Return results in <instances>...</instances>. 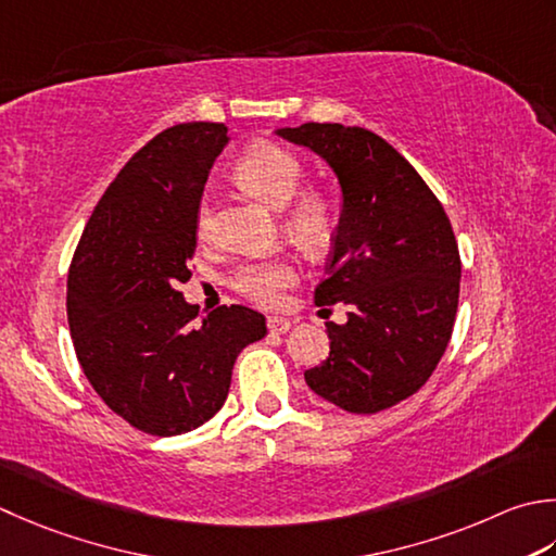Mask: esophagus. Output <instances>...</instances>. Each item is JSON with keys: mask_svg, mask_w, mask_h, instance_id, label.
I'll return each instance as SVG.
<instances>
[{"mask_svg": "<svg viewBox=\"0 0 556 556\" xmlns=\"http://www.w3.org/2000/svg\"><path fill=\"white\" fill-rule=\"evenodd\" d=\"M267 330L275 332V334H285L291 330V320L289 318H281V315H269L267 318Z\"/></svg>", "mask_w": 556, "mask_h": 556, "instance_id": "1", "label": "esophagus"}]
</instances>
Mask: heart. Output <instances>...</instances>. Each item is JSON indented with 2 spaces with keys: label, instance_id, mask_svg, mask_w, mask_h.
I'll return each instance as SVG.
<instances>
[{
  "label": "heart",
  "instance_id": "heart-1",
  "mask_svg": "<svg viewBox=\"0 0 556 556\" xmlns=\"http://www.w3.org/2000/svg\"><path fill=\"white\" fill-rule=\"evenodd\" d=\"M303 173L306 168H303L299 154H293L291 149L277 144V141H255L236 161V180L271 206H286L296 197ZM337 222H340V212H337L332 194L311 188L301 192L298 200L287 207L285 231L306 250H323L330 245ZM210 224L212 210L204 194L198 204V216H194L198 233L204 236L210 231ZM296 281L299 269L289 257L248 260L231 275V287L257 306H275Z\"/></svg>",
  "mask_w": 556,
  "mask_h": 556
}]
</instances>
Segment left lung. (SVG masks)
I'll return each instance as SVG.
<instances>
[{
	"label": "left lung",
	"instance_id": "1",
	"mask_svg": "<svg viewBox=\"0 0 556 556\" xmlns=\"http://www.w3.org/2000/svg\"><path fill=\"white\" fill-rule=\"evenodd\" d=\"M279 135L328 161L344 198L315 303L352 311L344 325L328 323L330 356L308 368L306 383L337 407L376 415L415 395L451 342L458 241L437 194L386 139L337 123Z\"/></svg>",
	"mask_w": 556,
	"mask_h": 556
}]
</instances>
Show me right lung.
<instances>
[{
    "label": "right lung",
    "mask_w": 556,
    "mask_h": 556,
    "mask_svg": "<svg viewBox=\"0 0 556 556\" xmlns=\"http://www.w3.org/2000/svg\"><path fill=\"white\" fill-rule=\"evenodd\" d=\"M224 123L163 129L125 163L86 224L67 279V318L84 376L117 417L178 437L226 402L236 356L267 334L265 315L219 306L202 323L190 279L198 204Z\"/></svg>",
    "instance_id": "1"
}]
</instances>
